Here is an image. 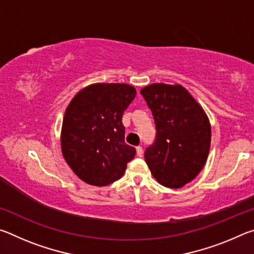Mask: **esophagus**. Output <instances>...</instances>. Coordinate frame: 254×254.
Masks as SVG:
<instances>
[{
  "label": "esophagus",
  "instance_id": "esophagus-1",
  "mask_svg": "<svg viewBox=\"0 0 254 254\" xmlns=\"http://www.w3.org/2000/svg\"><path fill=\"white\" fill-rule=\"evenodd\" d=\"M135 150H136V156L137 157H142V154H143V149H142V147H136L135 148Z\"/></svg>",
  "mask_w": 254,
  "mask_h": 254
}]
</instances>
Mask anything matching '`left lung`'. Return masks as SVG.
Segmentation results:
<instances>
[{"label": "left lung", "mask_w": 254, "mask_h": 254, "mask_svg": "<svg viewBox=\"0 0 254 254\" xmlns=\"http://www.w3.org/2000/svg\"><path fill=\"white\" fill-rule=\"evenodd\" d=\"M156 123V141L144 152L159 184L180 188L200 173L210 147L207 114L184 86L156 83L141 89Z\"/></svg>", "instance_id": "1"}]
</instances>
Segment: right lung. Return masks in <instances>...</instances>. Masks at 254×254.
I'll list each match as a JSON object with an SVG mask.
<instances>
[{"instance_id":"1","label":"right lung","mask_w":254,"mask_h":254,"mask_svg":"<svg viewBox=\"0 0 254 254\" xmlns=\"http://www.w3.org/2000/svg\"><path fill=\"white\" fill-rule=\"evenodd\" d=\"M136 95L121 83L86 86L72 97L63 120L62 152L75 175L93 186L122 177L135 149L124 142V111Z\"/></svg>"}]
</instances>
